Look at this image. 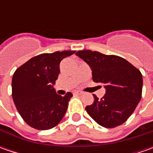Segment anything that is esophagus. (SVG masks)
Instances as JSON below:
<instances>
[{
  "mask_svg": "<svg viewBox=\"0 0 153 153\" xmlns=\"http://www.w3.org/2000/svg\"><path fill=\"white\" fill-rule=\"evenodd\" d=\"M83 94V92L78 91V90H75L73 91V94H76V95H82Z\"/></svg>",
  "mask_w": 153,
  "mask_h": 153,
  "instance_id": "1",
  "label": "esophagus"
}]
</instances>
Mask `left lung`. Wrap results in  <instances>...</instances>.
Here are the masks:
<instances>
[{
  "label": "left lung",
  "instance_id": "left-lung-1",
  "mask_svg": "<svg viewBox=\"0 0 153 153\" xmlns=\"http://www.w3.org/2000/svg\"><path fill=\"white\" fill-rule=\"evenodd\" d=\"M92 70L93 81L103 83L105 94L85 107L87 112L100 125L115 128L131 116L141 99L143 80L137 68L116 55H105L96 51L76 53Z\"/></svg>",
  "mask_w": 153,
  "mask_h": 153
}]
</instances>
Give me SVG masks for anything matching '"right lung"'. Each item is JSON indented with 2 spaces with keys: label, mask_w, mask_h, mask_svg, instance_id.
Instances as JSON below:
<instances>
[{
  "label": "right lung",
  "mask_w": 153,
  "mask_h": 153,
  "mask_svg": "<svg viewBox=\"0 0 153 153\" xmlns=\"http://www.w3.org/2000/svg\"><path fill=\"white\" fill-rule=\"evenodd\" d=\"M75 51L42 53L15 71L12 95L16 108L28 125L39 130L50 129L64 117L72 94H57L53 85L60 72L63 59Z\"/></svg>",
  "instance_id": "add662e5"
}]
</instances>
